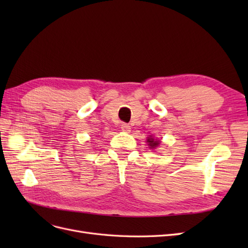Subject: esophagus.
I'll return each instance as SVG.
<instances>
[{"label": "esophagus", "instance_id": "34e87169", "mask_svg": "<svg viewBox=\"0 0 248 248\" xmlns=\"http://www.w3.org/2000/svg\"><path fill=\"white\" fill-rule=\"evenodd\" d=\"M121 129L125 132H129L130 131V126L127 123H122L121 124Z\"/></svg>", "mask_w": 248, "mask_h": 248}]
</instances>
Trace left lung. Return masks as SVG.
<instances>
[{
  "mask_svg": "<svg viewBox=\"0 0 248 248\" xmlns=\"http://www.w3.org/2000/svg\"><path fill=\"white\" fill-rule=\"evenodd\" d=\"M147 141L150 142L149 145H150V147H151V148H155L156 146L159 145V141H158V140H154V139H150V138H149V139L147 140Z\"/></svg>",
  "mask_w": 248,
  "mask_h": 248,
  "instance_id": "1",
  "label": "left lung"
}]
</instances>
